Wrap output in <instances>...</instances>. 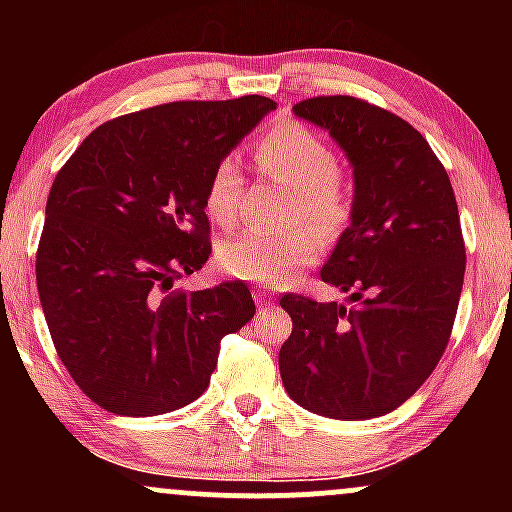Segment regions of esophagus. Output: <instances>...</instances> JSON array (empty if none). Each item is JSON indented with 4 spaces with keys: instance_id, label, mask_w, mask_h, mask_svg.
Segmentation results:
<instances>
[{
    "instance_id": "34e87169",
    "label": "esophagus",
    "mask_w": 512,
    "mask_h": 512,
    "mask_svg": "<svg viewBox=\"0 0 512 512\" xmlns=\"http://www.w3.org/2000/svg\"><path fill=\"white\" fill-rule=\"evenodd\" d=\"M255 303H257V308H267V305L274 303V296H272V293H269V291L257 289V291H255Z\"/></svg>"
}]
</instances>
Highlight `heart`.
I'll return each instance as SVG.
<instances>
[{
    "label": "heart",
    "mask_w": 512,
    "mask_h": 512,
    "mask_svg": "<svg viewBox=\"0 0 512 512\" xmlns=\"http://www.w3.org/2000/svg\"><path fill=\"white\" fill-rule=\"evenodd\" d=\"M257 163L264 173L298 192L293 221L305 219L327 238L342 231L351 214V199L339 178L337 154L320 134L301 122H284L257 144ZM240 185L243 173L238 158H221L204 190V207L219 226L236 221ZM317 255L320 245L308 228L286 233L243 231L219 245L223 272L267 286L291 281L293 274L313 264Z\"/></svg>",
    "instance_id": "obj_1"
}]
</instances>
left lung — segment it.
Returning a JSON list of instances; mask_svg holds the SVG:
<instances>
[{"mask_svg":"<svg viewBox=\"0 0 512 512\" xmlns=\"http://www.w3.org/2000/svg\"><path fill=\"white\" fill-rule=\"evenodd\" d=\"M293 113L330 132L354 170L349 228L320 272L351 305L281 298L293 320L281 383L313 414L375 419L407 402L448 346L464 281L455 192L402 117L351 96L308 98Z\"/></svg>","mask_w":512,"mask_h":512,"instance_id":"1","label":"left lung"}]
</instances>
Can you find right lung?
Instances as JSON below:
<instances>
[{
  "instance_id": "1",
  "label": "right lung",
  "mask_w": 512,
  "mask_h": 512,
  "mask_svg": "<svg viewBox=\"0 0 512 512\" xmlns=\"http://www.w3.org/2000/svg\"><path fill=\"white\" fill-rule=\"evenodd\" d=\"M272 110L264 96L156 105L93 129L57 173L35 279L57 354L98 407L195 402L221 339L255 315L243 281L170 289L209 260L211 170Z\"/></svg>"
}]
</instances>
